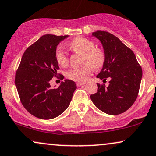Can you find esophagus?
<instances>
[{
	"mask_svg": "<svg viewBox=\"0 0 156 156\" xmlns=\"http://www.w3.org/2000/svg\"><path fill=\"white\" fill-rule=\"evenodd\" d=\"M84 84H85V82H77L76 83V85H77V87H81L84 85Z\"/></svg>",
	"mask_w": 156,
	"mask_h": 156,
	"instance_id": "obj_1",
	"label": "esophagus"
}]
</instances>
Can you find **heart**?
I'll use <instances>...</instances> for the list:
<instances>
[{
    "label": "heart",
    "mask_w": 156,
    "mask_h": 156,
    "mask_svg": "<svg viewBox=\"0 0 156 156\" xmlns=\"http://www.w3.org/2000/svg\"><path fill=\"white\" fill-rule=\"evenodd\" d=\"M69 46L74 52L83 55L82 62L86 65L80 68H73L66 73L70 80L76 82H84L92 72V69H99L103 66L105 54L102 49L95 47L94 42L88 38L77 37L69 44ZM55 57L59 65L64 66L68 63V58L61 48L56 50Z\"/></svg>",
    "instance_id": "heart-1"
}]
</instances>
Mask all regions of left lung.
Segmentation results:
<instances>
[{"mask_svg": "<svg viewBox=\"0 0 156 156\" xmlns=\"http://www.w3.org/2000/svg\"><path fill=\"white\" fill-rule=\"evenodd\" d=\"M102 44L105 61L97 76L103 81L110 78L108 87L98 84V90L90 96L99 110L117 115L128 110L136 100L143 72L135 54L116 36L107 31L93 32Z\"/></svg>", "mask_w": 156, "mask_h": 156, "instance_id": "8db88e82", "label": "left lung"}]
</instances>
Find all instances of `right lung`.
Returning <instances> with one entry per match:
<instances>
[{"mask_svg": "<svg viewBox=\"0 0 156 156\" xmlns=\"http://www.w3.org/2000/svg\"><path fill=\"white\" fill-rule=\"evenodd\" d=\"M69 36L46 34L26 48L15 76L21 102L26 110L43 120L55 118L64 112L76 89L75 82L65 80L57 88L50 81L59 69L56 46Z\"/></svg>", "mask_w": 156, "mask_h": 156, "instance_id": "1", "label": "right lung"}]
</instances>
